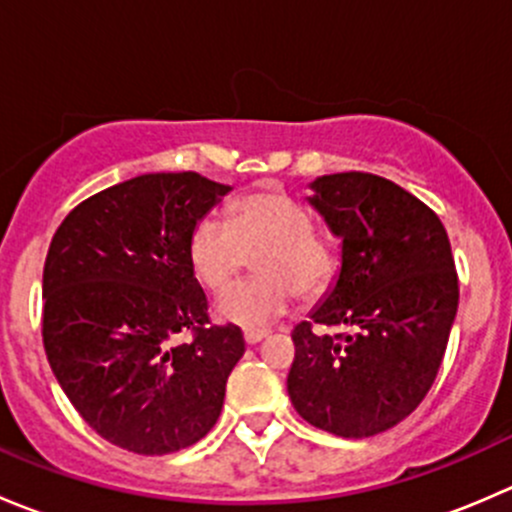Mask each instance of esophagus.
Instances as JSON below:
<instances>
[{
	"mask_svg": "<svg viewBox=\"0 0 512 512\" xmlns=\"http://www.w3.org/2000/svg\"><path fill=\"white\" fill-rule=\"evenodd\" d=\"M265 337H267V332H260V329H257V332H255V329H247V332H245V342L247 344H257V342H262Z\"/></svg>",
	"mask_w": 512,
	"mask_h": 512,
	"instance_id": "esophagus-1",
	"label": "esophagus"
}]
</instances>
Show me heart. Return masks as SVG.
Listing matches in <instances>:
<instances>
[{
    "instance_id": "obj_1",
    "label": "heart",
    "mask_w": 512,
    "mask_h": 512,
    "mask_svg": "<svg viewBox=\"0 0 512 512\" xmlns=\"http://www.w3.org/2000/svg\"><path fill=\"white\" fill-rule=\"evenodd\" d=\"M255 258L252 282L227 289L215 302L223 322L260 329L292 307L294 292L317 299L339 272V250L302 203L282 190H262L242 198L232 210V225L205 215L188 237V260L205 287H230Z\"/></svg>"
}]
</instances>
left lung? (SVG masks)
Returning a JSON list of instances; mask_svg holds the SVG:
<instances>
[{"label":"left lung","instance_id":"1","mask_svg":"<svg viewBox=\"0 0 512 512\" xmlns=\"http://www.w3.org/2000/svg\"><path fill=\"white\" fill-rule=\"evenodd\" d=\"M312 190L309 203L342 237V270L309 322L294 327L289 399L322 431L376 436L436 381L458 312L451 242L426 203L381 175H322Z\"/></svg>","mask_w":512,"mask_h":512}]
</instances>
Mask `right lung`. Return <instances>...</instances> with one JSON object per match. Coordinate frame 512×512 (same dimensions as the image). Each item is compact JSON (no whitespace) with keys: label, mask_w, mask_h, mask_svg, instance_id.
Masks as SVG:
<instances>
[{"label":"right lung","mask_w":512,"mask_h":512,"mask_svg":"<svg viewBox=\"0 0 512 512\" xmlns=\"http://www.w3.org/2000/svg\"><path fill=\"white\" fill-rule=\"evenodd\" d=\"M227 193L193 170L138 175L76 205L51 237L46 359L113 446L165 456L198 443L223 411L245 339L235 324H210L188 237Z\"/></svg>","instance_id":"obj_1"}]
</instances>
